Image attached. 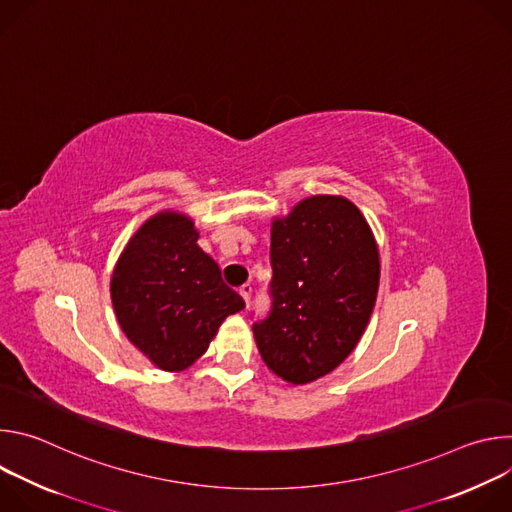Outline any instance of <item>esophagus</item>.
<instances>
[{"mask_svg":"<svg viewBox=\"0 0 512 512\" xmlns=\"http://www.w3.org/2000/svg\"><path fill=\"white\" fill-rule=\"evenodd\" d=\"M251 291H253L251 283H243V285L239 287V294L243 296V300H245V304H247V306H249V300H251Z\"/></svg>","mask_w":512,"mask_h":512,"instance_id":"esophagus-1","label":"esophagus"}]
</instances>
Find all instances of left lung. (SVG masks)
<instances>
[{"label":"left lung","mask_w":512,"mask_h":512,"mask_svg":"<svg viewBox=\"0 0 512 512\" xmlns=\"http://www.w3.org/2000/svg\"><path fill=\"white\" fill-rule=\"evenodd\" d=\"M271 310L253 324L267 367L306 385L354 350L379 291V249L360 210L342 196H310L271 225Z\"/></svg>","instance_id":"obj_1"}]
</instances>
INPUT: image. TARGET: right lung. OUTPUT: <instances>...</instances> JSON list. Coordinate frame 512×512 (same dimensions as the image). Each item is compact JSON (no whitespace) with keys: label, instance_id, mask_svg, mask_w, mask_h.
<instances>
[{"label":"right lung","instance_id":"right-lung-1","mask_svg":"<svg viewBox=\"0 0 512 512\" xmlns=\"http://www.w3.org/2000/svg\"><path fill=\"white\" fill-rule=\"evenodd\" d=\"M196 241L190 216L158 212L129 239L111 277L121 330L168 373L188 369L206 352L225 318L245 308Z\"/></svg>","mask_w":512,"mask_h":512}]
</instances>
